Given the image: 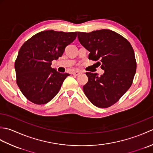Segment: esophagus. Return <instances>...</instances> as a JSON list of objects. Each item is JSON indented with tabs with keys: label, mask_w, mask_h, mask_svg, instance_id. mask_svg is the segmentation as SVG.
<instances>
[{
	"label": "esophagus",
	"mask_w": 153,
	"mask_h": 153,
	"mask_svg": "<svg viewBox=\"0 0 153 153\" xmlns=\"http://www.w3.org/2000/svg\"><path fill=\"white\" fill-rule=\"evenodd\" d=\"M80 74H81V72H80V71H74V72L72 73V74L74 75V76H79Z\"/></svg>",
	"instance_id": "esophagus-1"
}]
</instances>
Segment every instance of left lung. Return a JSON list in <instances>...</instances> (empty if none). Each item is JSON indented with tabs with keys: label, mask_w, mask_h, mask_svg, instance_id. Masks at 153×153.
Wrapping results in <instances>:
<instances>
[{
	"label": "left lung",
	"mask_w": 153,
	"mask_h": 153,
	"mask_svg": "<svg viewBox=\"0 0 153 153\" xmlns=\"http://www.w3.org/2000/svg\"><path fill=\"white\" fill-rule=\"evenodd\" d=\"M79 43L90 52L89 59L100 60L105 72H87L88 82L83 87L93 105L107 108L116 103L131 87L136 72L135 54L129 42L110 30L77 32ZM100 64V63L99 62Z\"/></svg>",
	"instance_id": "1"
}]
</instances>
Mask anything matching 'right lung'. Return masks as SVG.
I'll list each match as a JSON object with an SVG mask.
<instances>
[{
    "label": "right lung",
    "mask_w": 153,
    "mask_h": 153,
    "mask_svg": "<svg viewBox=\"0 0 153 153\" xmlns=\"http://www.w3.org/2000/svg\"><path fill=\"white\" fill-rule=\"evenodd\" d=\"M76 37L77 32L47 30L35 34L22 45L15 62L16 82L30 101L43 105L59 91L70 74L52 68V61L61 57Z\"/></svg>",
    "instance_id": "obj_1"
}]
</instances>
